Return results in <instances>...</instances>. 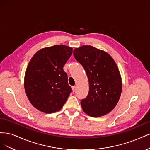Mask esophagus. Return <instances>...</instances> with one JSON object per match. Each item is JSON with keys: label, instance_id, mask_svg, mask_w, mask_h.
Returning a JSON list of instances; mask_svg holds the SVG:
<instances>
[{"label": "esophagus", "instance_id": "1", "mask_svg": "<svg viewBox=\"0 0 150 150\" xmlns=\"http://www.w3.org/2000/svg\"><path fill=\"white\" fill-rule=\"evenodd\" d=\"M72 91L74 92L75 91H76V86H72Z\"/></svg>", "mask_w": 150, "mask_h": 150}]
</instances>
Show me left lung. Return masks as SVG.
I'll list each match as a JSON object with an SVG mask.
<instances>
[{
  "label": "left lung",
  "mask_w": 150,
  "mask_h": 150,
  "mask_svg": "<svg viewBox=\"0 0 150 150\" xmlns=\"http://www.w3.org/2000/svg\"><path fill=\"white\" fill-rule=\"evenodd\" d=\"M73 54L83 66L89 81L88 95L81 101L83 110L92 117L108 114L116 106L122 91L116 62L108 53L91 46L76 48Z\"/></svg>",
  "instance_id": "1"
}]
</instances>
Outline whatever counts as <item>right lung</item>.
Listing matches in <instances>:
<instances>
[{"label":"right lung","instance_id":"right-lung-1","mask_svg":"<svg viewBox=\"0 0 150 150\" xmlns=\"http://www.w3.org/2000/svg\"><path fill=\"white\" fill-rule=\"evenodd\" d=\"M72 48L55 45L40 49L29 61L24 76V89L29 101L45 113L58 111L66 102L72 89L63 66Z\"/></svg>","mask_w":150,"mask_h":150}]
</instances>
